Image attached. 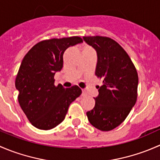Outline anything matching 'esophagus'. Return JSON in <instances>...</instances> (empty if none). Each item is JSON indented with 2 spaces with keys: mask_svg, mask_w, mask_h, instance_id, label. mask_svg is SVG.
I'll return each mask as SVG.
<instances>
[{
  "mask_svg": "<svg viewBox=\"0 0 160 160\" xmlns=\"http://www.w3.org/2000/svg\"><path fill=\"white\" fill-rule=\"evenodd\" d=\"M82 96H83V97L87 96V92H86V90H82Z\"/></svg>",
  "mask_w": 160,
  "mask_h": 160,
  "instance_id": "esophagus-1",
  "label": "esophagus"
}]
</instances>
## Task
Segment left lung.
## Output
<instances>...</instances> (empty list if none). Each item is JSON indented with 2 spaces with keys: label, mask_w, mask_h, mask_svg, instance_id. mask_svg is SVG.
I'll return each mask as SVG.
<instances>
[{
  "label": "left lung",
  "mask_w": 160,
  "mask_h": 160,
  "mask_svg": "<svg viewBox=\"0 0 160 160\" xmlns=\"http://www.w3.org/2000/svg\"><path fill=\"white\" fill-rule=\"evenodd\" d=\"M98 54L95 75L103 80L95 106L87 112L90 123L101 131H111L125 121L137 100L138 77L123 48L108 37L84 36Z\"/></svg>",
  "instance_id": "8db88e82"
}]
</instances>
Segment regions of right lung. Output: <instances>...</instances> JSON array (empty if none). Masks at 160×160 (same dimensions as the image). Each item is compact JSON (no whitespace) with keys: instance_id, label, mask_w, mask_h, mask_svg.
Here are the masks:
<instances>
[{"instance_id":"1","label":"right lung","mask_w":160,"mask_h":160,"mask_svg":"<svg viewBox=\"0 0 160 160\" xmlns=\"http://www.w3.org/2000/svg\"><path fill=\"white\" fill-rule=\"evenodd\" d=\"M83 42L79 36L39 42L28 52L15 79L19 104L33 126L49 130L64 120L69 106L82 93L78 86H55L54 76L62 70L63 53Z\"/></svg>"}]
</instances>
